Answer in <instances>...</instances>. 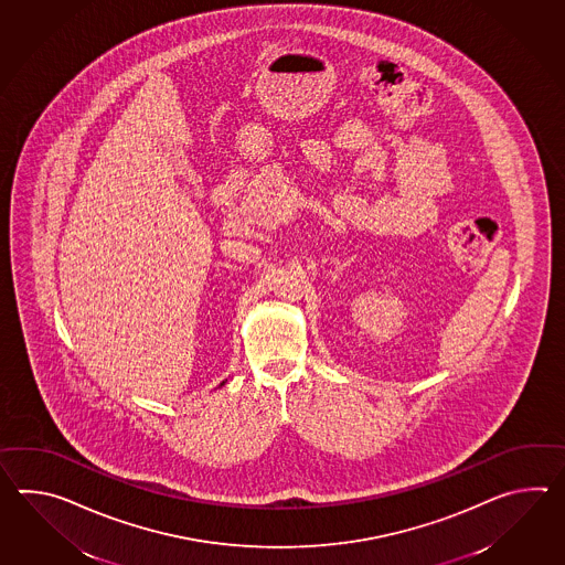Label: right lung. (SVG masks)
I'll list each match as a JSON object with an SVG mask.
<instances>
[{"label":"right lung","instance_id":"1","mask_svg":"<svg viewBox=\"0 0 565 565\" xmlns=\"http://www.w3.org/2000/svg\"><path fill=\"white\" fill-rule=\"evenodd\" d=\"M223 385H225V381H223V383H221V387H223Z\"/></svg>","mask_w":565,"mask_h":565}]
</instances>
